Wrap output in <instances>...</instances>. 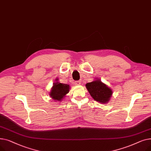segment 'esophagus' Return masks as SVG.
<instances>
[{
    "label": "esophagus",
    "instance_id": "obj_1",
    "mask_svg": "<svg viewBox=\"0 0 151 151\" xmlns=\"http://www.w3.org/2000/svg\"><path fill=\"white\" fill-rule=\"evenodd\" d=\"M81 82L80 81H76L75 82V84L76 85H78V86H79V85H81Z\"/></svg>",
    "mask_w": 151,
    "mask_h": 151
}]
</instances>
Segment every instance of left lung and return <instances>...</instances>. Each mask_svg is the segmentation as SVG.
<instances>
[{
    "label": "left lung",
    "mask_w": 151,
    "mask_h": 151,
    "mask_svg": "<svg viewBox=\"0 0 151 151\" xmlns=\"http://www.w3.org/2000/svg\"><path fill=\"white\" fill-rule=\"evenodd\" d=\"M86 86L93 100L102 104L108 103L112 96V90L99 79L87 83Z\"/></svg>",
    "instance_id": "1"
}]
</instances>
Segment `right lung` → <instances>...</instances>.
<instances>
[{
	"label": "right lung",
	"instance_id": "1",
	"mask_svg": "<svg viewBox=\"0 0 151 151\" xmlns=\"http://www.w3.org/2000/svg\"><path fill=\"white\" fill-rule=\"evenodd\" d=\"M55 81L56 82L53 84L50 96L55 101H60L65 97V95L69 92L70 86L67 84L59 83L58 81V79H56Z\"/></svg>",
	"mask_w": 151,
	"mask_h": 151
}]
</instances>
